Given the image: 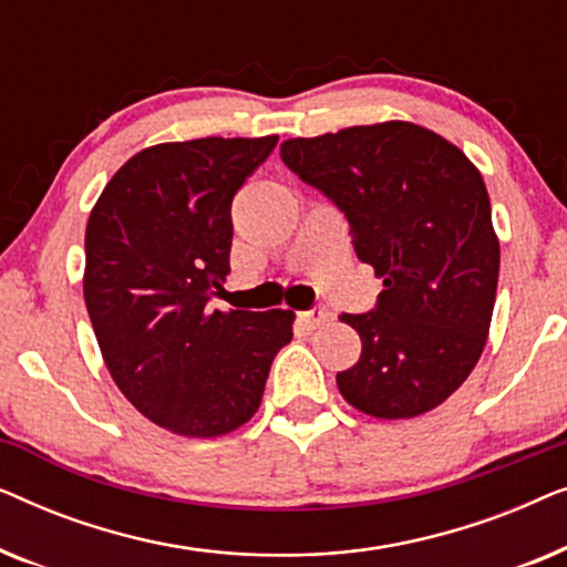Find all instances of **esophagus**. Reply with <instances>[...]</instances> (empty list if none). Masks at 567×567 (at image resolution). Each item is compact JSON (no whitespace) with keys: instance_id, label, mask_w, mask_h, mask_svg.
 I'll return each instance as SVG.
<instances>
[{"instance_id":"1","label":"esophagus","mask_w":567,"mask_h":567,"mask_svg":"<svg viewBox=\"0 0 567 567\" xmlns=\"http://www.w3.org/2000/svg\"><path fill=\"white\" fill-rule=\"evenodd\" d=\"M328 317H330V312L324 307H312V309H307V312H301V320H305L309 328H317V324H322Z\"/></svg>"}]
</instances>
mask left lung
<instances>
[{
	"mask_svg": "<svg viewBox=\"0 0 567 567\" xmlns=\"http://www.w3.org/2000/svg\"><path fill=\"white\" fill-rule=\"evenodd\" d=\"M281 159L346 214L359 260L384 278L374 309L343 315L361 359L338 371L340 394L384 421L429 413L470 377L491 330L501 245L483 175L405 121L289 138Z\"/></svg>",
	"mask_w": 567,
	"mask_h": 567,
	"instance_id": "left-lung-1",
	"label": "left lung"
}]
</instances>
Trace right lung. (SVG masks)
<instances>
[{"mask_svg":"<svg viewBox=\"0 0 567 567\" xmlns=\"http://www.w3.org/2000/svg\"><path fill=\"white\" fill-rule=\"evenodd\" d=\"M278 136L157 144L111 177L84 231V305L113 382L152 423L214 439L250 421L291 309H212L231 200Z\"/></svg>","mask_w":567,"mask_h":567,"instance_id":"add662e5","label":"right lung"}]
</instances>
